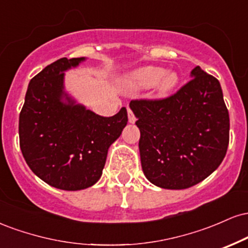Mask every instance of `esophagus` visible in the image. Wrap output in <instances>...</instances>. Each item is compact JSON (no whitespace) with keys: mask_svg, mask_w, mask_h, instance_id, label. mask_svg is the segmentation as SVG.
<instances>
[{"mask_svg":"<svg viewBox=\"0 0 248 248\" xmlns=\"http://www.w3.org/2000/svg\"><path fill=\"white\" fill-rule=\"evenodd\" d=\"M128 121H129V124H135V121H136L135 115L133 114V112L130 108H128Z\"/></svg>","mask_w":248,"mask_h":248,"instance_id":"esophagus-1","label":"esophagus"}]
</instances>
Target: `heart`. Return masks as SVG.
I'll list each match as a JSON object with an SVG mask.
<instances>
[{
	"label": "heart",
	"mask_w": 248,
	"mask_h": 248,
	"mask_svg": "<svg viewBox=\"0 0 248 248\" xmlns=\"http://www.w3.org/2000/svg\"><path fill=\"white\" fill-rule=\"evenodd\" d=\"M178 76L173 71H167L156 66H144L135 70L127 77V82L132 88L143 90V88L156 87L158 95H167L177 86Z\"/></svg>",
	"instance_id": "1"
}]
</instances>
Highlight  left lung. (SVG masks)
<instances>
[{"mask_svg": "<svg viewBox=\"0 0 248 248\" xmlns=\"http://www.w3.org/2000/svg\"><path fill=\"white\" fill-rule=\"evenodd\" d=\"M191 80L162 100H132L140 129L144 176L154 186H196L220 166L230 139L229 110L220 84L199 66Z\"/></svg>", "mask_w": 248, "mask_h": 248, "instance_id": "left-lung-1", "label": "left lung"}]
</instances>
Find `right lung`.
Segmentation results:
<instances>
[{"label": "right lung", "mask_w": 248, "mask_h": 248, "mask_svg": "<svg viewBox=\"0 0 248 248\" xmlns=\"http://www.w3.org/2000/svg\"><path fill=\"white\" fill-rule=\"evenodd\" d=\"M84 61L61 58L33 77L19 114V147L27 164L45 183L67 191L99 181L108 148L128 121L126 107L104 118L65 92L64 72Z\"/></svg>", "instance_id": "add662e5"}]
</instances>
